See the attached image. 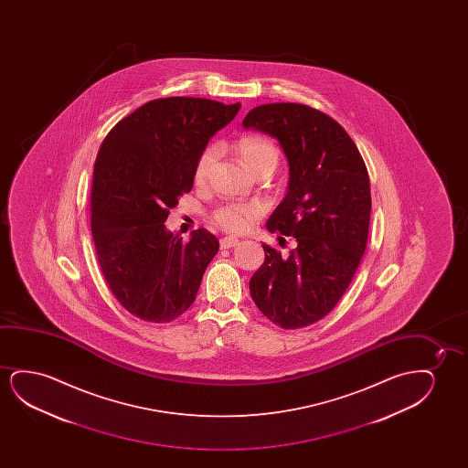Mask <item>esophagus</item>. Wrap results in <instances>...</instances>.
<instances>
[{
  "label": "esophagus",
  "instance_id": "1",
  "mask_svg": "<svg viewBox=\"0 0 468 468\" xmlns=\"http://www.w3.org/2000/svg\"><path fill=\"white\" fill-rule=\"evenodd\" d=\"M239 244V239L235 237H224L220 239V248L222 250H230V248H235Z\"/></svg>",
  "mask_w": 468,
  "mask_h": 468
}]
</instances>
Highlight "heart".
I'll use <instances>...</instances> for the list:
<instances>
[{
  "mask_svg": "<svg viewBox=\"0 0 468 468\" xmlns=\"http://www.w3.org/2000/svg\"><path fill=\"white\" fill-rule=\"evenodd\" d=\"M235 150L243 161L244 166L248 167V171L254 176H261V174L270 176L280 163V152L275 147V144L262 135L241 137L235 144ZM218 158V148L216 145H207L199 154L198 160L195 163V171H193V179L198 186L205 184ZM259 216H261V207L254 203H227V205L218 206V209L212 212V220L222 230L243 233L250 229Z\"/></svg>",
  "mask_w": 468,
  "mask_h": 468,
  "instance_id": "b5f03b06",
  "label": "heart"
}]
</instances>
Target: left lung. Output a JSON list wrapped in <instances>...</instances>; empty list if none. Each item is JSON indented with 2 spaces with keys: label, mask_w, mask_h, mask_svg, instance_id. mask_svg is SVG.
I'll list each match as a JSON object with an SVG mask.
<instances>
[{
  "label": "left lung",
  "mask_w": 468,
  "mask_h": 468,
  "mask_svg": "<svg viewBox=\"0 0 468 468\" xmlns=\"http://www.w3.org/2000/svg\"><path fill=\"white\" fill-rule=\"evenodd\" d=\"M243 126L278 139L288 158V193L267 229L297 243L288 257L262 244L250 297L276 326L314 324L346 294L365 254L371 218L365 161L339 122L303 103L259 105Z\"/></svg>",
  "instance_id": "1"
}]
</instances>
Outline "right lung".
<instances>
[{
    "mask_svg": "<svg viewBox=\"0 0 468 468\" xmlns=\"http://www.w3.org/2000/svg\"><path fill=\"white\" fill-rule=\"evenodd\" d=\"M241 103L166 97L116 122L97 154L90 230L103 278L137 318L169 323L195 302L218 254L206 229L188 241L166 230L169 209L193 186L199 154L237 116Z\"/></svg>",
    "mask_w": 468,
    "mask_h": 468,
    "instance_id": "obj_1",
    "label": "right lung"
}]
</instances>
